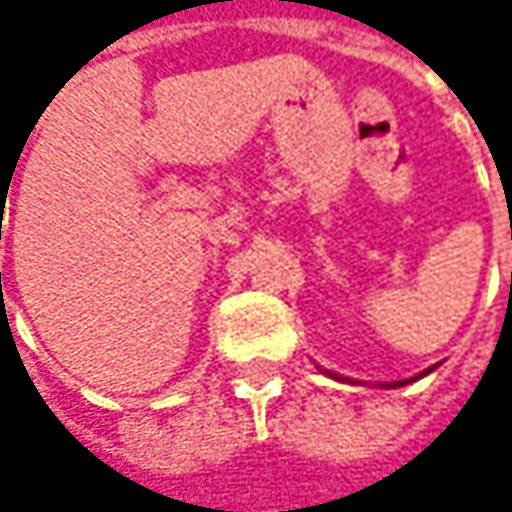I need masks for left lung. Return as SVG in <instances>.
Segmentation results:
<instances>
[{"label": "left lung", "instance_id": "left-lung-1", "mask_svg": "<svg viewBox=\"0 0 512 512\" xmlns=\"http://www.w3.org/2000/svg\"><path fill=\"white\" fill-rule=\"evenodd\" d=\"M430 370H433V367H430ZM430 370H424V373H421V376H427V373H430ZM332 376H335V373H332ZM397 385H406V382H391V385H388V388H397Z\"/></svg>", "mask_w": 512, "mask_h": 512}]
</instances>
